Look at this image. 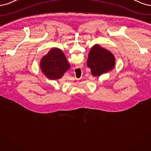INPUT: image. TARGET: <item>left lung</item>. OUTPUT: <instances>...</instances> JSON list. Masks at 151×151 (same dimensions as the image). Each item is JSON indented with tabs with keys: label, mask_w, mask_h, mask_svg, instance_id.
I'll list each match as a JSON object with an SVG mask.
<instances>
[{
	"label": "left lung",
	"mask_w": 151,
	"mask_h": 151,
	"mask_svg": "<svg viewBox=\"0 0 151 151\" xmlns=\"http://www.w3.org/2000/svg\"><path fill=\"white\" fill-rule=\"evenodd\" d=\"M115 65V58L110 51L95 45L89 52L87 66L93 76H100L112 70Z\"/></svg>",
	"instance_id": "1"
}]
</instances>
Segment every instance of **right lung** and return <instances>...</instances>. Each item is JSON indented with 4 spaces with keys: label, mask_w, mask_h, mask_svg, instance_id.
<instances>
[{
    "label": "right lung",
    "mask_w": 151,
    "mask_h": 151,
    "mask_svg": "<svg viewBox=\"0 0 151 151\" xmlns=\"http://www.w3.org/2000/svg\"><path fill=\"white\" fill-rule=\"evenodd\" d=\"M40 66L42 72L47 78L53 80L61 78L70 68L64 53L56 47L52 48L42 58Z\"/></svg>",
    "instance_id": "right-lung-1"
}]
</instances>
